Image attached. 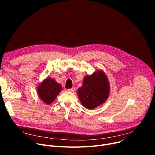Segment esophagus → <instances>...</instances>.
<instances>
[{
	"label": "esophagus",
	"instance_id": "esophagus-1",
	"mask_svg": "<svg viewBox=\"0 0 155 155\" xmlns=\"http://www.w3.org/2000/svg\"><path fill=\"white\" fill-rule=\"evenodd\" d=\"M75 91V87H72L71 88H70V89H68V91L70 92H73Z\"/></svg>",
	"mask_w": 155,
	"mask_h": 155
}]
</instances>
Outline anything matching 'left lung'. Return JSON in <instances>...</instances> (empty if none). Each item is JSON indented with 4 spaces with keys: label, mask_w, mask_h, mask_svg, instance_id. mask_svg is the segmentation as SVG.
Here are the masks:
<instances>
[{
    "label": "left lung",
    "mask_w": 155,
    "mask_h": 155,
    "mask_svg": "<svg viewBox=\"0 0 155 155\" xmlns=\"http://www.w3.org/2000/svg\"><path fill=\"white\" fill-rule=\"evenodd\" d=\"M110 94V84L105 73L101 70L84 78L82 87L78 88V98L84 106L93 109L104 104Z\"/></svg>",
    "instance_id": "8db88e82"
}]
</instances>
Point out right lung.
Masks as SVG:
<instances>
[{
  "label": "right lung",
  "mask_w": 155,
  "mask_h": 155,
  "mask_svg": "<svg viewBox=\"0 0 155 155\" xmlns=\"http://www.w3.org/2000/svg\"><path fill=\"white\" fill-rule=\"evenodd\" d=\"M62 89L61 85L50 77L45 78L37 89L39 99L46 104H51L60 94Z\"/></svg>",
  "instance_id": "obj_1"
}]
</instances>
